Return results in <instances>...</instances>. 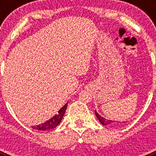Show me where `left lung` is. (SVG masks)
<instances>
[{
  "label": "left lung",
  "mask_w": 156,
  "mask_h": 156,
  "mask_svg": "<svg viewBox=\"0 0 156 156\" xmlns=\"http://www.w3.org/2000/svg\"><path fill=\"white\" fill-rule=\"evenodd\" d=\"M95 112V115H96V116H97V118L98 119L99 122L101 123L102 125H104V126H107V125H112V124H115V121H113V120H109V119H105V118H104V117L101 116L100 115H99L98 113L97 112V111L95 110L94 111Z\"/></svg>",
  "instance_id": "1"
}]
</instances>
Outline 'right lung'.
Here are the masks:
<instances>
[{"mask_svg":"<svg viewBox=\"0 0 156 156\" xmlns=\"http://www.w3.org/2000/svg\"><path fill=\"white\" fill-rule=\"evenodd\" d=\"M67 105H68V102L58 112L56 115H54L50 119H48L46 122H43L41 124L37 125V126H33L32 128L34 129H37V130H50V129L55 128L62 119L63 115H64L66 108H67Z\"/></svg>","mask_w":156,"mask_h":156,"instance_id":"right-lung-1","label":"right lung"}]
</instances>
